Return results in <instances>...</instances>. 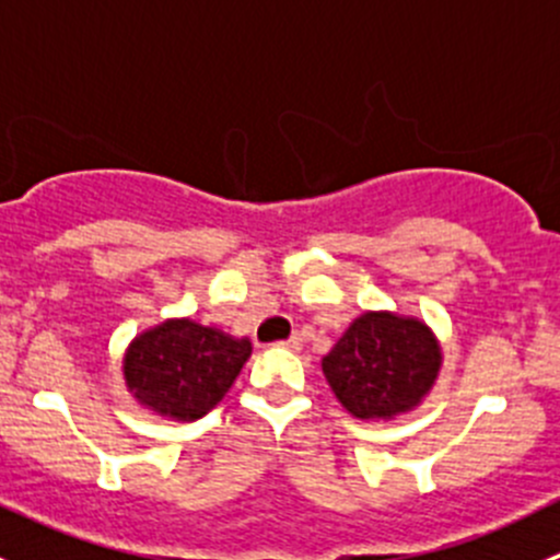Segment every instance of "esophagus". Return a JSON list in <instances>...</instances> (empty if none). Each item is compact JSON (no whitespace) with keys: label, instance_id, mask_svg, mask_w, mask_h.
I'll use <instances>...</instances> for the list:
<instances>
[{"label":"esophagus","instance_id":"1","mask_svg":"<svg viewBox=\"0 0 560 560\" xmlns=\"http://www.w3.org/2000/svg\"><path fill=\"white\" fill-rule=\"evenodd\" d=\"M279 347H284V349H301L303 341H301V336H292V338H287V341H281Z\"/></svg>","mask_w":560,"mask_h":560}]
</instances>
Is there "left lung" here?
Masks as SVG:
<instances>
[{"label":"left lung","instance_id":"left-lung-1","mask_svg":"<svg viewBox=\"0 0 560 560\" xmlns=\"http://www.w3.org/2000/svg\"><path fill=\"white\" fill-rule=\"evenodd\" d=\"M442 365L433 332L420 319L369 312L322 358V371L349 415L393 417L420 404Z\"/></svg>","mask_w":560,"mask_h":560}]
</instances>
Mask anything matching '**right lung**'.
Segmentation results:
<instances>
[{
  "instance_id": "right-lung-1",
  "label": "right lung",
  "mask_w": 560,
  "mask_h": 560,
  "mask_svg": "<svg viewBox=\"0 0 560 560\" xmlns=\"http://www.w3.org/2000/svg\"><path fill=\"white\" fill-rule=\"evenodd\" d=\"M248 354L246 338L235 341L191 319H171L135 338L124 358V376L140 404L191 422L224 398Z\"/></svg>"
}]
</instances>
